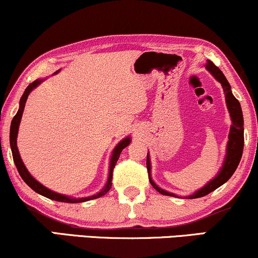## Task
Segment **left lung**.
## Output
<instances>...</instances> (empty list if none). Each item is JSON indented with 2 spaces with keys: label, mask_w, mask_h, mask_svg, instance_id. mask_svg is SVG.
<instances>
[{
  "label": "left lung",
  "mask_w": 258,
  "mask_h": 258,
  "mask_svg": "<svg viewBox=\"0 0 258 258\" xmlns=\"http://www.w3.org/2000/svg\"><path fill=\"white\" fill-rule=\"evenodd\" d=\"M205 68L210 71V74L213 76L216 80L221 84L223 90L225 93V102H226L227 110L230 113L231 118V127H230V133H229V140H227L226 145V155L223 161V165L220 167V170L218 171V174L212 178L211 181H208L204 187L198 189L197 191H194L190 195H184V199H198L202 198L205 195L210 194L211 191L216 190L217 188H219L220 185H223L225 182L229 181V178L233 175V172L236 171V169L239 164L240 158L243 155V148H244V119H243V112L242 107H240L239 101L233 96L232 90H231V86L229 81L226 80V77L224 76V74L221 73L220 69L216 67L211 60L207 59V63L205 65ZM146 168H148L149 172V180L150 183L152 184V187L163 195H168V197H174V198H180L178 195L170 191L165 190L158 187L155 183L151 177V159H150V155L148 152V157H146Z\"/></svg>",
  "instance_id": "1"
}]
</instances>
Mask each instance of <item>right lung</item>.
I'll return each instance as SVG.
<instances>
[{
    "label": "right lung",
    "mask_w": 258,
    "mask_h": 258,
    "mask_svg": "<svg viewBox=\"0 0 258 258\" xmlns=\"http://www.w3.org/2000/svg\"><path fill=\"white\" fill-rule=\"evenodd\" d=\"M59 73V70L56 71L54 74ZM46 80V78H39V80L34 81L33 83H31L29 86L26 88L24 94H22L21 99H20V102H19V110L18 113L15 114V116L13 118L12 120V123H11V133H9V142H11V149H12V153H13V159H14V163L16 165V169H18L19 174L22 177V180H24L26 183H27L29 187H31L35 193L42 195V197L47 198V199H51V200H54V201H60V202H68V204H78V202H84V201H89V200H94V199H97V198H101L103 197L107 191H109L110 187H112V177H113V169L115 167L116 162H118V159L120 157V153H121L122 149H125L126 146L130 145V143H131V137H126V138H123L121 142H119L118 144H116L115 148L113 149L112 151V156H110V161H109V171H108V180H107L105 187L101 189L100 191H97L96 194L94 195H90V197H84V198H74V197H69V195H64V194H59V193H56V191L51 190V189H48L45 187V185H42L40 182L35 180V178L29 174V171L27 170V168H26V165L24 164V162H22L21 159V156H20V152H19V149H18V142H16V139H18V132H19V126H20V122H21V118H22V113H24V109H25V105H26V101H27V97L29 94L32 93V90L35 89L39 84H41L44 81Z\"/></svg>",
    "instance_id": "right-lung-1"
}]
</instances>
